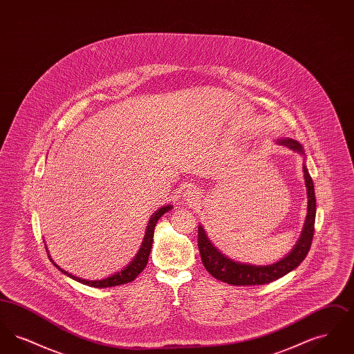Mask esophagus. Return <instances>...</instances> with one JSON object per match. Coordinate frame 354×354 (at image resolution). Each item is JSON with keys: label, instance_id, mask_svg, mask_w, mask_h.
<instances>
[{"label": "esophagus", "instance_id": "obj_1", "mask_svg": "<svg viewBox=\"0 0 354 354\" xmlns=\"http://www.w3.org/2000/svg\"><path fill=\"white\" fill-rule=\"evenodd\" d=\"M188 198H191V199L198 198V192H195L194 189H188Z\"/></svg>", "mask_w": 354, "mask_h": 354}]
</instances>
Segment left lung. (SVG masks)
Segmentation results:
<instances>
[{"label":"left lung","mask_w":354,"mask_h":354,"mask_svg":"<svg viewBox=\"0 0 354 354\" xmlns=\"http://www.w3.org/2000/svg\"><path fill=\"white\" fill-rule=\"evenodd\" d=\"M280 145H284L293 151L303 153V146L293 139L284 138L277 140ZM304 179L308 194V214L304 224L303 232L293 247V250L286 254L280 261L270 266H252L234 261L220 252L219 250L209 241L202 225L198 230V247L201 251L203 266L215 279L223 283H228L231 286H261L272 283L290 270L297 268L300 263L306 257L310 250L313 232H315V220H316V196H315V185L312 178L308 172L306 166L304 165Z\"/></svg>","instance_id":"1"}]
</instances>
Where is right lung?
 <instances>
[{
	"mask_svg": "<svg viewBox=\"0 0 354 354\" xmlns=\"http://www.w3.org/2000/svg\"><path fill=\"white\" fill-rule=\"evenodd\" d=\"M172 207L171 205H165L162 208H159L150 219V223L147 225V230H146V235L143 239V243H142V247L139 250V252L136 253V256L134 257V260L124 268V270H120L118 273L107 277V279H103V280H84L81 277H77L71 273H68L66 270L59 268L53 260V264L61 270L62 273H65L68 277H71L73 280L78 281V283H82L84 286H94V288H109V286H122V284H126V283H130L133 281L134 279H136V276L145 270V267L147 266V261H149V256L151 252L152 239H153V230H155V225L158 223V220L162 218V215H165L167 211H169ZM50 257V256H49Z\"/></svg>",
	"mask_w": 354,
	"mask_h": 354,
	"instance_id": "right-lung-1",
	"label": "right lung"
}]
</instances>
